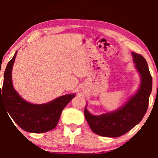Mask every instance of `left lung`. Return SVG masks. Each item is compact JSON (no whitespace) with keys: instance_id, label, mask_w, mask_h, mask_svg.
I'll return each instance as SVG.
<instances>
[{"instance_id":"left-lung-1","label":"left lung","mask_w":158,"mask_h":158,"mask_svg":"<svg viewBox=\"0 0 158 158\" xmlns=\"http://www.w3.org/2000/svg\"><path fill=\"white\" fill-rule=\"evenodd\" d=\"M135 68L140 76V84L137 91L124 105L112 111L98 116L84 109L85 119L94 133L106 137H118L125 135L142 120L148 106L152 91V77L148 64L142 56L132 52Z\"/></svg>"}]
</instances>
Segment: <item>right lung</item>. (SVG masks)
<instances>
[{
	"mask_svg": "<svg viewBox=\"0 0 158 158\" xmlns=\"http://www.w3.org/2000/svg\"><path fill=\"white\" fill-rule=\"evenodd\" d=\"M17 53V51L5 70L1 90L0 86V101H2L10 116L23 130L33 133L46 132L56 127L63 109L76 95H62L44 104H33L24 100L12 84V72Z\"/></svg>",
	"mask_w": 158,
	"mask_h": 158,
	"instance_id": "right-lung-1",
	"label": "right lung"
}]
</instances>
